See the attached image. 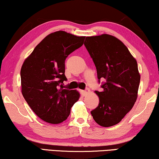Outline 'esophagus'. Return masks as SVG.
<instances>
[{
	"instance_id": "obj_1",
	"label": "esophagus",
	"mask_w": 159,
	"mask_h": 159,
	"mask_svg": "<svg viewBox=\"0 0 159 159\" xmlns=\"http://www.w3.org/2000/svg\"><path fill=\"white\" fill-rule=\"evenodd\" d=\"M81 93H82V95L84 96V97H86L89 94V90H86V91H81Z\"/></svg>"
}]
</instances>
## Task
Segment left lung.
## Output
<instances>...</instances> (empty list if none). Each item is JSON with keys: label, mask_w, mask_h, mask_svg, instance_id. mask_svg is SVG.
<instances>
[{"label": "left lung", "mask_w": 159, "mask_h": 159, "mask_svg": "<svg viewBox=\"0 0 159 159\" xmlns=\"http://www.w3.org/2000/svg\"><path fill=\"white\" fill-rule=\"evenodd\" d=\"M84 45L94 62L97 77L106 79L102 91H96L99 103L91 115L98 125L119 123L138 98L140 75L138 63L123 42L112 35L86 37Z\"/></svg>", "instance_id": "left-lung-1"}]
</instances>
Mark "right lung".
I'll return each instance as SVG.
<instances>
[{"instance_id": "add662e5", "label": "right lung", "mask_w": 159, "mask_h": 159, "mask_svg": "<svg viewBox=\"0 0 159 159\" xmlns=\"http://www.w3.org/2000/svg\"><path fill=\"white\" fill-rule=\"evenodd\" d=\"M86 37L57 31L44 38L21 68V93L32 111L43 121L60 124L80 98L77 90L65 89V60L83 45Z\"/></svg>"}]
</instances>
